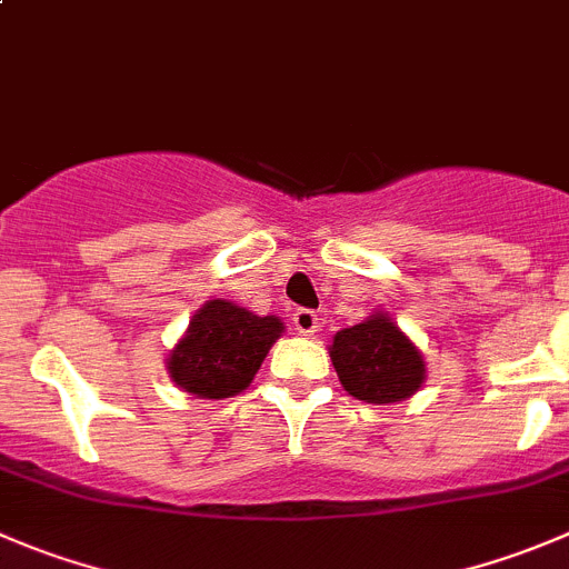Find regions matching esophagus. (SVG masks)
Here are the masks:
<instances>
[{
    "label": "esophagus",
    "mask_w": 569,
    "mask_h": 569,
    "mask_svg": "<svg viewBox=\"0 0 569 569\" xmlns=\"http://www.w3.org/2000/svg\"><path fill=\"white\" fill-rule=\"evenodd\" d=\"M293 323L301 335H316L318 327H321V318H318L312 310H296Z\"/></svg>",
    "instance_id": "esophagus-1"
}]
</instances>
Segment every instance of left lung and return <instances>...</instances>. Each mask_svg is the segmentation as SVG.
Instances as JSON below:
<instances>
[{"label": "left lung", "instance_id": "1", "mask_svg": "<svg viewBox=\"0 0 569 569\" xmlns=\"http://www.w3.org/2000/svg\"><path fill=\"white\" fill-rule=\"evenodd\" d=\"M329 355L346 391L362 402H402L425 382L419 349L386 316L340 329Z\"/></svg>", "mask_w": 569, "mask_h": 569}]
</instances>
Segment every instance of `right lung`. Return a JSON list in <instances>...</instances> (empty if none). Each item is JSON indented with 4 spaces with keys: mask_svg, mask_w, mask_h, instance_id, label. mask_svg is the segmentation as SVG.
<instances>
[{
    "mask_svg": "<svg viewBox=\"0 0 569 569\" xmlns=\"http://www.w3.org/2000/svg\"><path fill=\"white\" fill-rule=\"evenodd\" d=\"M281 329L279 318L212 299L189 321L187 338L172 349L167 369L176 386L194 397H234L253 380Z\"/></svg>",
    "mask_w": 569,
    "mask_h": 569,
    "instance_id": "obj_1",
    "label": "right lung"
}]
</instances>
